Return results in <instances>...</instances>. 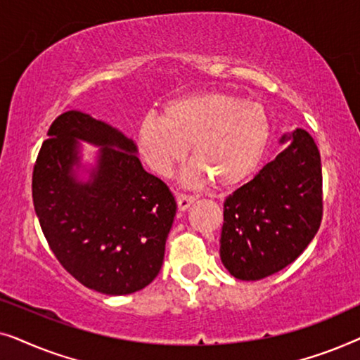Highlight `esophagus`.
I'll use <instances>...</instances> for the list:
<instances>
[{
	"mask_svg": "<svg viewBox=\"0 0 360 360\" xmlns=\"http://www.w3.org/2000/svg\"><path fill=\"white\" fill-rule=\"evenodd\" d=\"M195 198L191 195H185V193H176V203H179V210L185 211L188 206L193 203Z\"/></svg>",
	"mask_w": 360,
	"mask_h": 360,
	"instance_id": "1",
	"label": "esophagus"
}]
</instances>
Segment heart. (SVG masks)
<instances>
[{
  "label": "heart",
  "mask_w": 360,
  "mask_h": 360,
  "mask_svg": "<svg viewBox=\"0 0 360 360\" xmlns=\"http://www.w3.org/2000/svg\"><path fill=\"white\" fill-rule=\"evenodd\" d=\"M270 121L264 106L223 91H201L169 101L164 116L147 115L137 129L142 159L157 175L169 176L190 146L193 162L186 185L213 180L228 188L252 174L264 154Z\"/></svg>",
  "instance_id": "obj_1"
}]
</instances>
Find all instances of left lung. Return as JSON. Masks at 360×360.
<instances>
[{
	"label": "left lung",
	"mask_w": 360,
	"mask_h": 360,
	"mask_svg": "<svg viewBox=\"0 0 360 360\" xmlns=\"http://www.w3.org/2000/svg\"><path fill=\"white\" fill-rule=\"evenodd\" d=\"M285 141L292 144L224 200L221 262L239 280L265 278L295 262L321 224L318 147L304 129Z\"/></svg>",
	"instance_id": "obj_1"
}]
</instances>
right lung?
<instances>
[{"instance_id":"obj_1","label":"right lung","mask_w":360,"mask_h":360,"mask_svg":"<svg viewBox=\"0 0 360 360\" xmlns=\"http://www.w3.org/2000/svg\"><path fill=\"white\" fill-rule=\"evenodd\" d=\"M47 136L32 170V201L49 248L95 292H139L164 262L176 211L169 186L142 169L134 142L85 112H63ZM78 139L102 146L86 184L70 174Z\"/></svg>"}]
</instances>
